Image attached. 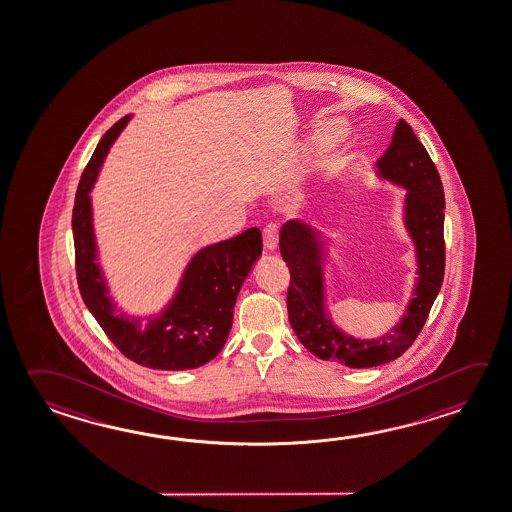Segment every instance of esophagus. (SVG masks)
<instances>
[{"label": "esophagus", "instance_id": "obj_1", "mask_svg": "<svg viewBox=\"0 0 512 512\" xmlns=\"http://www.w3.org/2000/svg\"><path fill=\"white\" fill-rule=\"evenodd\" d=\"M262 241H264L266 250H275V248H277V242H279V226H277V224H268V226L262 230Z\"/></svg>", "mask_w": 512, "mask_h": 512}]
</instances>
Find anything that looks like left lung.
<instances>
[{"label": "left lung", "mask_w": 512, "mask_h": 512, "mask_svg": "<svg viewBox=\"0 0 512 512\" xmlns=\"http://www.w3.org/2000/svg\"><path fill=\"white\" fill-rule=\"evenodd\" d=\"M378 175L407 190L405 230L415 242L418 279L413 299L395 328L378 338H355L329 319L324 306V241L304 221L280 228V253L290 268L288 317L302 346L315 357L344 366L375 367L400 357L424 328L444 282V186L413 128L400 119L393 141L377 161Z\"/></svg>", "instance_id": "1"}]
</instances>
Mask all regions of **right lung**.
Instances as JSON below:
<instances>
[{
  "instance_id": "right-lung-1",
  "label": "right lung",
  "mask_w": 512,
  "mask_h": 512,
  "mask_svg": "<svg viewBox=\"0 0 512 512\" xmlns=\"http://www.w3.org/2000/svg\"><path fill=\"white\" fill-rule=\"evenodd\" d=\"M130 117L119 119L101 137L81 175L72 210L76 275L83 302L97 324L126 358L139 366L183 371L204 366L219 355L230 335L235 300L253 262L261 257L262 235L250 228L228 241L197 251L186 266L170 304L154 317L132 319L108 297L107 280L97 262L90 190Z\"/></svg>"
}]
</instances>
